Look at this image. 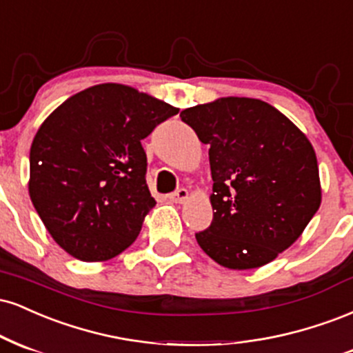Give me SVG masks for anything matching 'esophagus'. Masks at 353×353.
Listing matches in <instances>:
<instances>
[{"label": "esophagus", "mask_w": 353, "mask_h": 353, "mask_svg": "<svg viewBox=\"0 0 353 353\" xmlns=\"http://www.w3.org/2000/svg\"><path fill=\"white\" fill-rule=\"evenodd\" d=\"M168 198H170V201H173V203H185L186 200H188V190H185V188L176 190V192L170 194Z\"/></svg>", "instance_id": "obj_1"}]
</instances>
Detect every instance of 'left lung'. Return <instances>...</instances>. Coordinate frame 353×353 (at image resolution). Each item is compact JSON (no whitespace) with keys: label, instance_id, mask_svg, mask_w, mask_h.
Wrapping results in <instances>:
<instances>
[{"label":"left lung","instance_id":"left-lung-1","mask_svg":"<svg viewBox=\"0 0 353 353\" xmlns=\"http://www.w3.org/2000/svg\"><path fill=\"white\" fill-rule=\"evenodd\" d=\"M181 120L210 145L213 221L196 233L211 259L254 269L288 250L322 201L312 143L276 107L221 97L190 107Z\"/></svg>","mask_w":353,"mask_h":353}]
</instances>
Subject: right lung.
I'll list each match as a JSON object with an SVG mask.
<instances>
[{
    "label": "right lung",
    "instance_id": "right-lung-1",
    "mask_svg": "<svg viewBox=\"0 0 353 353\" xmlns=\"http://www.w3.org/2000/svg\"><path fill=\"white\" fill-rule=\"evenodd\" d=\"M176 107L123 84L81 90L44 120L29 152V196L65 252L94 263L135 241L155 200L142 140Z\"/></svg>",
    "mask_w": 353,
    "mask_h": 353
}]
</instances>
